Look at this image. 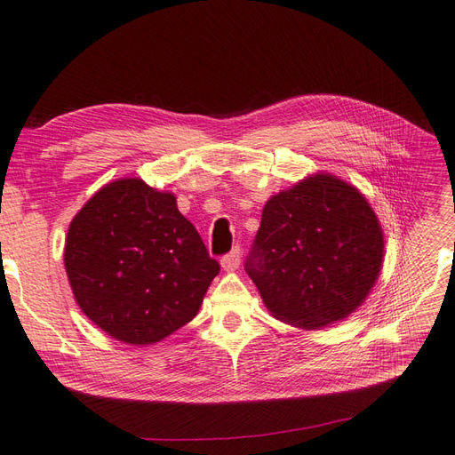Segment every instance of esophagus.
<instances>
[{"label": "esophagus", "mask_w": 455, "mask_h": 455, "mask_svg": "<svg viewBox=\"0 0 455 455\" xmlns=\"http://www.w3.org/2000/svg\"><path fill=\"white\" fill-rule=\"evenodd\" d=\"M220 263H222V267H224L226 271L237 269L239 265H241V248H239V246H235V248L231 250V252H228L226 256H222Z\"/></svg>", "instance_id": "34e87169"}]
</instances>
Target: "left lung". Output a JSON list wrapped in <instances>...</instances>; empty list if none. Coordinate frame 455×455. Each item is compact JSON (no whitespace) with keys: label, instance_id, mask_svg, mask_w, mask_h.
Returning <instances> with one entry per match:
<instances>
[{"label":"left lung","instance_id":"obj_1","mask_svg":"<svg viewBox=\"0 0 455 455\" xmlns=\"http://www.w3.org/2000/svg\"><path fill=\"white\" fill-rule=\"evenodd\" d=\"M382 256V228L367 199L316 175L267 201L244 271L278 320L320 329L363 303Z\"/></svg>","mask_w":455,"mask_h":455}]
</instances>
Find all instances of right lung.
I'll return each instance as SVG.
<instances>
[{
    "mask_svg": "<svg viewBox=\"0 0 455 455\" xmlns=\"http://www.w3.org/2000/svg\"><path fill=\"white\" fill-rule=\"evenodd\" d=\"M64 256L78 307L130 344L158 342L190 322L220 273L175 196L140 179L107 184L86 203Z\"/></svg>",
    "mask_w": 455,
    "mask_h": 455,
    "instance_id": "add662e5",
    "label": "right lung"
}]
</instances>
